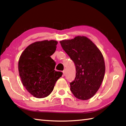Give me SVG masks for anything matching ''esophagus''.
Masks as SVG:
<instances>
[{
  "mask_svg": "<svg viewBox=\"0 0 126 126\" xmlns=\"http://www.w3.org/2000/svg\"><path fill=\"white\" fill-rule=\"evenodd\" d=\"M65 70H64V71H63V76L65 75Z\"/></svg>",
  "mask_w": 126,
  "mask_h": 126,
  "instance_id": "esophagus-1",
  "label": "esophagus"
}]
</instances>
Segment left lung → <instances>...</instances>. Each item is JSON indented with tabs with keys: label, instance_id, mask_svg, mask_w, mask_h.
Listing matches in <instances>:
<instances>
[{
	"label": "left lung",
	"instance_id": "obj_1",
	"mask_svg": "<svg viewBox=\"0 0 126 126\" xmlns=\"http://www.w3.org/2000/svg\"><path fill=\"white\" fill-rule=\"evenodd\" d=\"M60 43L76 65L75 79L70 83L71 92L79 99L91 98L99 89L105 73L101 52L85 36H77Z\"/></svg>",
	"mask_w": 126,
	"mask_h": 126
}]
</instances>
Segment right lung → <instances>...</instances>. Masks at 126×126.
Listing matches in <instances>:
<instances>
[{"label":"right lung","mask_w":126,"mask_h":126,"mask_svg":"<svg viewBox=\"0 0 126 126\" xmlns=\"http://www.w3.org/2000/svg\"><path fill=\"white\" fill-rule=\"evenodd\" d=\"M57 44L54 40L33 43L25 49L19 59L18 71L23 85L38 98L48 96L62 76V72L54 70L55 62L50 57Z\"/></svg>","instance_id":"right-lung-1"}]
</instances>
